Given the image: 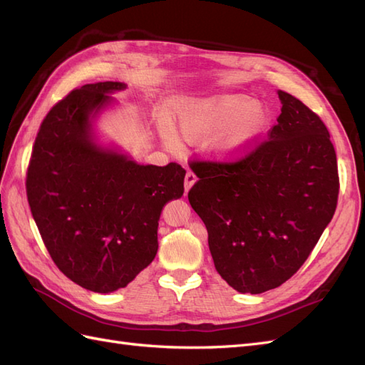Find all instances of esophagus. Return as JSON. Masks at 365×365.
I'll return each mask as SVG.
<instances>
[{
	"instance_id": "obj_1",
	"label": "esophagus",
	"mask_w": 365,
	"mask_h": 365,
	"mask_svg": "<svg viewBox=\"0 0 365 365\" xmlns=\"http://www.w3.org/2000/svg\"><path fill=\"white\" fill-rule=\"evenodd\" d=\"M196 182V175L193 172H187L185 173V182H184V187H185V193L190 190V187Z\"/></svg>"
}]
</instances>
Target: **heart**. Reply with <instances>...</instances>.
I'll use <instances>...</instances> for the list:
<instances>
[{
	"instance_id": "b5f03b06",
	"label": "heart",
	"mask_w": 365,
	"mask_h": 365,
	"mask_svg": "<svg viewBox=\"0 0 365 365\" xmlns=\"http://www.w3.org/2000/svg\"><path fill=\"white\" fill-rule=\"evenodd\" d=\"M176 125L189 141H204L213 137L212 152L216 158L235 163L254 149L269 125V114L248 96H219L204 101L187 102L176 113ZM164 137L175 145L176 137L164 126Z\"/></svg>"
}]
</instances>
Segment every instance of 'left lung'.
<instances>
[{
	"label": "left lung",
	"mask_w": 365,
	"mask_h": 365,
	"mask_svg": "<svg viewBox=\"0 0 365 365\" xmlns=\"http://www.w3.org/2000/svg\"><path fill=\"white\" fill-rule=\"evenodd\" d=\"M268 137L235 163L196 160L189 201L207 227L215 268L231 288L262 294L302 268L338 204L330 134L312 109L279 91Z\"/></svg>",
	"instance_id": "8db88e82"
}]
</instances>
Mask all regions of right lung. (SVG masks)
I'll list each match as a JSON object with an SVG mask.
<instances>
[{"label":"right lung","mask_w":365,"mask_h":365,"mask_svg":"<svg viewBox=\"0 0 365 365\" xmlns=\"http://www.w3.org/2000/svg\"><path fill=\"white\" fill-rule=\"evenodd\" d=\"M121 82L88 83L54 105L39 126L27 168L33 219L50 257L94 292L125 288L155 259L165 202L184 193L178 163L140 165L97 148L90 117Z\"/></svg>","instance_id":"right-lung-1"}]
</instances>
